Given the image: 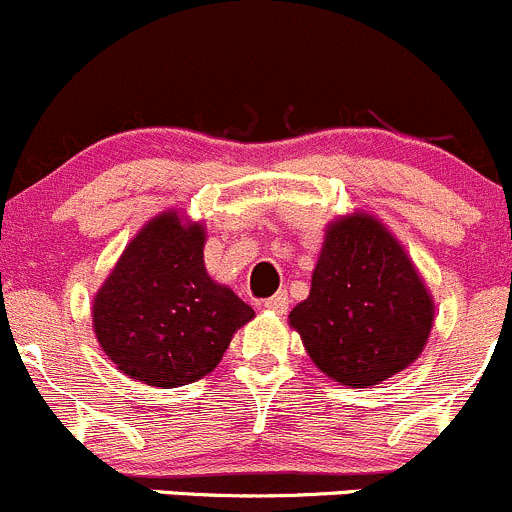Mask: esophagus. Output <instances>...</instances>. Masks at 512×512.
Wrapping results in <instances>:
<instances>
[{"label": "esophagus", "mask_w": 512, "mask_h": 512, "mask_svg": "<svg viewBox=\"0 0 512 512\" xmlns=\"http://www.w3.org/2000/svg\"><path fill=\"white\" fill-rule=\"evenodd\" d=\"M263 306H266L268 311L286 313V308H288V293H286V291H278V293H273L271 298H266V301H263Z\"/></svg>", "instance_id": "1"}]
</instances>
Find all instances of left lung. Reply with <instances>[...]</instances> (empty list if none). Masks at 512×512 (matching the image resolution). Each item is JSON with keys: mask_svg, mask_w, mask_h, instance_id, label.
I'll return each instance as SVG.
<instances>
[{"mask_svg": "<svg viewBox=\"0 0 512 512\" xmlns=\"http://www.w3.org/2000/svg\"><path fill=\"white\" fill-rule=\"evenodd\" d=\"M288 318L328 378L366 388L421 356L433 298L381 221L356 214L328 226L311 293Z\"/></svg>", "mask_w": 512, "mask_h": 512, "instance_id": "8db88e82", "label": "left lung"}]
</instances>
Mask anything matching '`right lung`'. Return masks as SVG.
I'll return each instance as SVG.
<instances>
[{
	"instance_id": "1",
	"label": "right lung",
	"mask_w": 512,
	"mask_h": 512,
	"mask_svg": "<svg viewBox=\"0 0 512 512\" xmlns=\"http://www.w3.org/2000/svg\"><path fill=\"white\" fill-rule=\"evenodd\" d=\"M204 226L156 216L121 254L94 298V331L121 373L176 388L219 366L254 308L211 281Z\"/></svg>"
}]
</instances>
